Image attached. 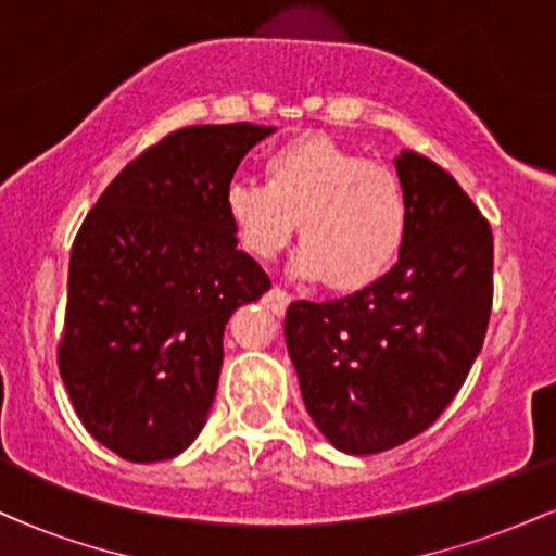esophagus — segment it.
<instances>
[{"label":"esophagus","mask_w":556,"mask_h":556,"mask_svg":"<svg viewBox=\"0 0 556 556\" xmlns=\"http://www.w3.org/2000/svg\"><path fill=\"white\" fill-rule=\"evenodd\" d=\"M290 303H292V295H290V292H285L282 287H271V290L266 292V305H269V308L277 316H282Z\"/></svg>","instance_id":"obj_1"}]
</instances>
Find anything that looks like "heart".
I'll use <instances>...</instances> for the list:
<instances>
[{
  "instance_id": "1",
  "label": "heart",
  "mask_w": 556,
  "mask_h": 556,
  "mask_svg": "<svg viewBox=\"0 0 556 556\" xmlns=\"http://www.w3.org/2000/svg\"><path fill=\"white\" fill-rule=\"evenodd\" d=\"M264 182H232L225 214L248 256L271 261L300 222L295 274L361 292L397 264L410 208L394 172L321 132H305L264 159Z\"/></svg>"
}]
</instances>
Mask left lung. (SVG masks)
I'll use <instances>...</instances> for the list:
<instances>
[{
    "label": "left lung",
    "instance_id": "obj_1",
    "mask_svg": "<svg viewBox=\"0 0 556 556\" xmlns=\"http://www.w3.org/2000/svg\"><path fill=\"white\" fill-rule=\"evenodd\" d=\"M410 208L400 261L366 290L295 300L285 340L300 394L334 450L376 455L418 437L460 392L491 316L494 238L431 159H394Z\"/></svg>",
    "mask_w": 556,
    "mask_h": 556
}]
</instances>
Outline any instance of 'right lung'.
Wrapping results in <instances>:
<instances>
[{
  "label": "right lung",
  "mask_w": 556,
  "mask_h": 556,
  "mask_svg": "<svg viewBox=\"0 0 556 556\" xmlns=\"http://www.w3.org/2000/svg\"><path fill=\"white\" fill-rule=\"evenodd\" d=\"M274 127L169 132L110 182L70 253L60 376L88 433L130 463L180 455L206 424L229 316L269 290L225 193Z\"/></svg>",
  "instance_id": "right-lung-1"
}]
</instances>
